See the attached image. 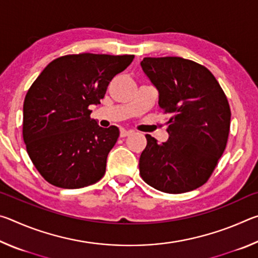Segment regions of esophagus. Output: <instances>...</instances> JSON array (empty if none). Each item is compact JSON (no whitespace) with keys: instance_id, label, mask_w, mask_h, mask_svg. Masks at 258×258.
Segmentation results:
<instances>
[{"instance_id":"obj_1","label":"esophagus","mask_w":258,"mask_h":258,"mask_svg":"<svg viewBox=\"0 0 258 258\" xmlns=\"http://www.w3.org/2000/svg\"><path fill=\"white\" fill-rule=\"evenodd\" d=\"M133 133V131H130V130H125V128H121L120 130V137L121 138H125V137H128Z\"/></svg>"}]
</instances>
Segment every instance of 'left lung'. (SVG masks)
<instances>
[{
	"mask_svg": "<svg viewBox=\"0 0 258 258\" xmlns=\"http://www.w3.org/2000/svg\"><path fill=\"white\" fill-rule=\"evenodd\" d=\"M142 71L158 90L168 116L166 142L147 134L140 156L143 181L166 194H182L207 182L226 147L230 106L206 67L180 56L145 58Z\"/></svg>",
	"mask_w": 258,
	"mask_h": 258,
	"instance_id": "obj_1",
	"label": "left lung"
}]
</instances>
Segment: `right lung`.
<instances>
[{
    "instance_id": "obj_1",
    "label": "right lung",
    "mask_w": 258,
    "mask_h": 258,
    "mask_svg": "<svg viewBox=\"0 0 258 258\" xmlns=\"http://www.w3.org/2000/svg\"><path fill=\"white\" fill-rule=\"evenodd\" d=\"M132 54H68L43 69L24 101L23 137L41 175L52 185L78 189L98 182L119 137L90 117L109 83L127 68Z\"/></svg>"
}]
</instances>
